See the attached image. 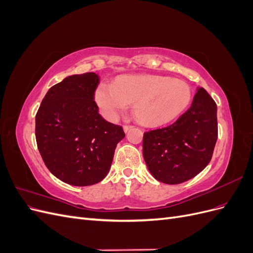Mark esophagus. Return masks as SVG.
Masks as SVG:
<instances>
[{
	"instance_id": "34e87169",
	"label": "esophagus",
	"mask_w": 253,
	"mask_h": 253,
	"mask_svg": "<svg viewBox=\"0 0 253 253\" xmlns=\"http://www.w3.org/2000/svg\"><path fill=\"white\" fill-rule=\"evenodd\" d=\"M132 127H133V126H127V125L124 126V129H125V132H126H126H128L129 129H132Z\"/></svg>"
}]
</instances>
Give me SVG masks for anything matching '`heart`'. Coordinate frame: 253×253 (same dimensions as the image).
Wrapping results in <instances>:
<instances>
[{"label":"heart","mask_w":253,"mask_h":253,"mask_svg":"<svg viewBox=\"0 0 253 253\" xmlns=\"http://www.w3.org/2000/svg\"><path fill=\"white\" fill-rule=\"evenodd\" d=\"M191 89L186 82L167 76H121L114 84L100 83L95 101L103 117L117 119L129 103L141 124L160 126L174 120L187 109Z\"/></svg>","instance_id":"b5f03b06"}]
</instances>
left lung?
Listing matches in <instances>:
<instances>
[{
    "label": "left lung",
    "instance_id": "1",
    "mask_svg": "<svg viewBox=\"0 0 253 253\" xmlns=\"http://www.w3.org/2000/svg\"><path fill=\"white\" fill-rule=\"evenodd\" d=\"M216 103L198 87L190 108L172 125L144 132L142 153L158 181L177 185L208 166L217 140Z\"/></svg>",
    "mask_w": 253,
    "mask_h": 253
}]
</instances>
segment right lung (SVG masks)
Listing matches in <instances>:
<instances>
[{
    "instance_id": "add662e5",
    "label": "right lung",
    "mask_w": 253,
    "mask_h": 253,
    "mask_svg": "<svg viewBox=\"0 0 253 253\" xmlns=\"http://www.w3.org/2000/svg\"><path fill=\"white\" fill-rule=\"evenodd\" d=\"M95 73L73 75L51 86L36 115V140L47 169L72 186H90L108 174L121 126L98 113Z\"/></svg>"
}]
</instances>
